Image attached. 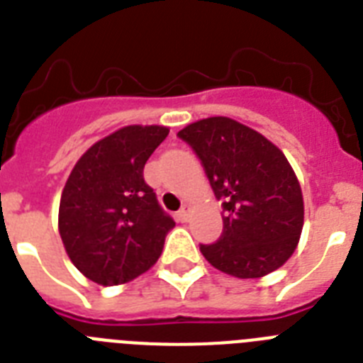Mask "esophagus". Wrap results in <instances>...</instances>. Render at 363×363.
Returning <instances> with one entry per match:
<instances>
[{
    "label": "esophagus",
    "instance_id": "34e87169",
    "mask_svg": "<svg viewBox=\"0 0 363 363\" xmlns=\"http://www.w3.org/2000/svg\"><path fill=\"white\" fill-rule=\"evenodd\" d=\"M190 214H191V208H190V205H182V208L179 210V219H181V221H188V218H190Z\"/></svg>",
    "mask_w": 363,
    "mask_h": 363
}]
</instances>
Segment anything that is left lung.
Masks as SVG:
<instances>
[{"label":"left lung","mask_w":363,"mask_h":363,"mask_svg":"<svg viewBox=\"0 0 363 363\" xmlns=\"http://www.w3.org/2000/svg\"><path fill=\"white\" fill-rule=\"evenodd\" d=\"M179 136L201 158L227 212L221 238L201 245L208 264L238 279H260L284 266L304 225L303 190L284 153L227 116L194 121Z\"/></svg>","instance_id":"8db88e82"}]
</instances>
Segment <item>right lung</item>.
I'll list each match as a JSON object with an SVG mask.
<instances>
[{
	"mask_svg": "<svg viewBox=\"0 0 363 363\" xmlns=\"http://www.w3.org/2000/svg\"><path fill=\"white\" fill-rule=\"evenodd\" d=\"M167 133L164 125L121 127L88 147L64 184L60 238L73 266L96 284L145 273L175 227L144 181L145 162Z\"/></svg>",
	"mask_w": 363,
	"mask_h": 363,
	"instance_id": "right-lung-1",
	"label": "right lung"
}]
</instances>
